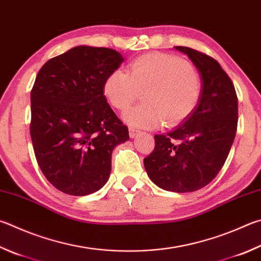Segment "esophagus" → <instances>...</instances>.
Returning a JSON list of instances; mask_svg holds the SVG:
<instances>
[{
	"label": "esophagus",
	"mask_w": 261,
	"mask_h": 261,
	"mask_svg": "<svg viewBox=\"0 0 261 261\" xmlns=\"http://www.w3.org/2000/svg\"><path fill=\"white\" fill-rule=\"evenodd\" d=\"M140 131L136 130V129H130L129 130V135H130V138H135V137L139 134Z\"/></svg>",
	"instance_id": "34e87169"
}]
</instances>
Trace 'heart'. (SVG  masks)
<instances>
[{
    "mask_svg": "<svg viewBox=\"0 0 261 261\" xmlns=\"http://www.w3.org/2000/svg\"><path fill=\"white\" fill-rule=\"evenodd\" d=\"M201 80L186 61L167 54L140 56L127 66L116 68L103 82V94L112 107L125 111L139 91L145 103L123 115L135 127L156 129L167 120L176 124L192 114L201 97Z\"/></svg>",
    "mask_w": 261,
    "mask_h": 261,
    "instance_id": "b5f03b06",
    "label": "heart"
}]
</instances>
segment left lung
<instances>
[{
	"label": "left lung",
	"instance_id": "left-lung-1",
	"mask_svg": "<svg viewBox=\"0 0 261 261\" xmlns=\"http://www.w3.org/2000/svg\"><path fill=\"white\" fill-rule=\"evenodd\" d=\"M186 55L201 77V97L187 118L167 135H155V148L144 159L156 186L174 193L195 192L216 178L233 145L238 97L233 82L217 60L187 46Z\"/></svg>",
	"mask_w": 261,
	"mask_h": 261
}]
</instances>
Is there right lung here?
Segmentation results:
<instances>
[{"mask_svg":"<svg viewBox=\"0 0 261 261\" xmlns=\"http://www.w3.org/2000/svg\"><path fill=\"white\" fill-rule=\"evenodd\" d=\"M124 61L116 50L79 45L46 61L31 92V138L51 185L84 196L103 187L112 153L129 140L103 94V82Z\"/></svg>","mask_w":261,"mask_h":261,"instance_id":"add662e5","label":"right lung"}]
</instances>
